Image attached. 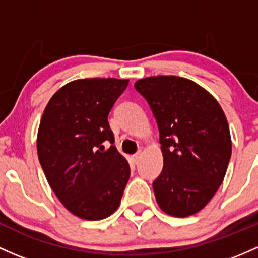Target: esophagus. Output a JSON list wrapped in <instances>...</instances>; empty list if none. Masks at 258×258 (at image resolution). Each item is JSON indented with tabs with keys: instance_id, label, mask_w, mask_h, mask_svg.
Returning <instances> with one entry per match:
<instances>
[{
	"instance_id": "esophagus-1",
	"label": "esophagus",
	"mask_w": 258,
	"mask_h": 258,
	"mask_svg": "<svg viewBox=\"0 0 258 258\" xmlns=\"http://www.w3.org/2000/svg\"><path fill=\"white\" fill-rule=\"evenodd\" d=\"M140 157H141V152L139 151V152L135 153V155H133V161H134L135 163H138L139 160H140Z\"/></svg>"
}]
</instances>
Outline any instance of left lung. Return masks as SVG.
<instances>
[{"instance_id":"left-lung-1","label":"left lung","mask_w":258,"mask_h":258,"mask_svg":"<svg viewBox=\"0 0 258 258\" xmlns=\"http://www.w3.org/2000/svg\"><path fill=\"white\" fill-rule=\"evenodd\" d=\"M160 130L163 169L153 181L162 211L187 217L221 186L231 156L229 125L216 98L189 79L158 75L138 80Z\"/></svg>"}]
</instances>
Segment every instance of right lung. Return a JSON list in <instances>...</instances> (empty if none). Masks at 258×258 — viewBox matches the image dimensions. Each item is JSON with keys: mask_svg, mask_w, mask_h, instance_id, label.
Returning <instances> with one entry per match:
<instances>
[{"mask_svg": "<svg viewBox=\"0 0 258 258\" xmlns=\"http://www.w3.org/2000/svg\"><path fill=\"white\" fill-rule=\"evenodd\" d=\"M129 80L92 78L60 88L43 111L37 155L59 201L75 216L98 221L120 204L130 167L114 146L108 114ZM111 146L105 150L103 144Z\"/></svg>", "mask_w": 258, "mask_h": 258, "instance_id": "obj_1", "label": "right lung"}]
</instances>
